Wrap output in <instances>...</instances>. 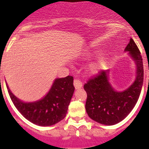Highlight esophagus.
Here are the masks:
<instances>
[{"mask_svg": "<svg viewBox=\"0 0 149 149\" xmlns=\"http://www.w3.org/2000/svg\"><path fill=\"white\" fill-rule=\"evenodd\" d=\"M74 88L75 89H81L82 87V83L81 81H79V80H77L75 79L74 81Z\"/></svg>", "mask_w": 149, "mask_h": 149, "instance_id": "1", "label": "esophagus"}]
</instances>
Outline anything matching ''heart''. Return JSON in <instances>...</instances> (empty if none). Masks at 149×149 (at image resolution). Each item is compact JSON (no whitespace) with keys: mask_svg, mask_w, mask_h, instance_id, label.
<instances>
[{"mask_svg":"<svg viewBox=\"0 0 149 149\" xmlns=\"http://www.w3.org/2000/svg\"><path fill=\"white\" fill-rule=\"evenodd\" d=\"M92 55V54H86L84 56V58H87ZM107 62L106 60L104 58L99 59L98 60H95L91 64H89V67H88V72L91 74H98L100 72H101L104 70L106 67Z\"/></svg>","mask_w":149,"mask_h":149,"instance_id":"obj_1","label":"heart"}]
</instances>
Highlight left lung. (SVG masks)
<instances>
[{"label": "left lung", "instance_id": "8db88e82", "mask_svg": "<svg viewBox=\"0 0 149 149\" xmlns=\"http://www.w3.org/2000/svg\"><path fill=\"white\" fill-rule=\"evenodd\" d=\"M125 51L136 65V79L127 89L117 91L110 82V70L102 71L99 75L84 85L87 93L86 110L93 120L105 125H113L125 119L136 105L143 84V64L140 51L132 39Z\"/></svg>", "mask_w": 149, "mask_h": 149}]
</instances>
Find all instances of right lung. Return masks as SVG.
<instances>
[{"mask_svg":"<svg viewBox=\"0 0 149 149\" xmlns=\"http://www.w3.org/2000/svg\"><path fill=\"white\" fill-rule=\"evenodd\" d=\"M73 77L56 78L48 93L42 98L33 102H24L6 88L17 110L26 119L36 125L51 126L58 123L65 117L74 87Z\"/></svg>","mask_w":149,"mask_h":149,"instance_id":"add662e5","label":"right lung"}]
</instances>
